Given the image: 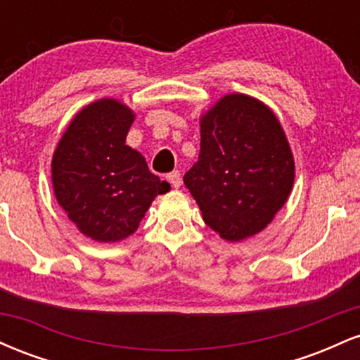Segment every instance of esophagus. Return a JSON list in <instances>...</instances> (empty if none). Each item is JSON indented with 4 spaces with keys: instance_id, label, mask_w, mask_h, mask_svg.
<instances>
[{
    "instance_id": "1",
    "label": "esophagus",
    "mask_w": 360,
    "mask_h": 360,
    "mask_svg": "<svg viewBox=\"0 0 360 360\" xmlns=\"http://www.w3.org/2000/svg\"><path fill=\"white\" fill-rule=\"evenodd\" d=\"M167 181L169 183H171V186L172 188H179L181 186V174L177 171H172V172H169L167 174Z\"/></svg>"
}]
</instances>
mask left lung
Wrapping results in <instances>:
<instances>
[{"label":"left lung","instance_id":"8db88e82","mask_svg":"<svg viewBox=\"0 0 360 360\" xmlns=\"http://www.w3.org/2000/svg\"><path fill=\"white\" fill-rule=\"evenodd\" d=\"M198 162L184 184L203 220L223 240L262 232L295 184V157L269 106L242 93L225 94L201 115Z\"/></svg>","mask_w":360,"mask_h":360}]
</instances>
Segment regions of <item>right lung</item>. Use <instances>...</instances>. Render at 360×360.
Here are the masks:
<instances>
[{
  "mask_svg": "<svg viewBox=\"0 0 360 360\" xmlns=\"http://www.w3.org/2000/svg\"><path fill=\"white\" fill-rule=\"evenodd\" d=\"M135 113L113 98L74 115L52 155L57 203L86 237L120 242L139 229L157 194L171 186L125 143Z\"/></svg>",
  "mask_w": 360,
  "mask_h": 360,
  "instance_id": "1",
  "label": "right lung"
}]
</instances>
